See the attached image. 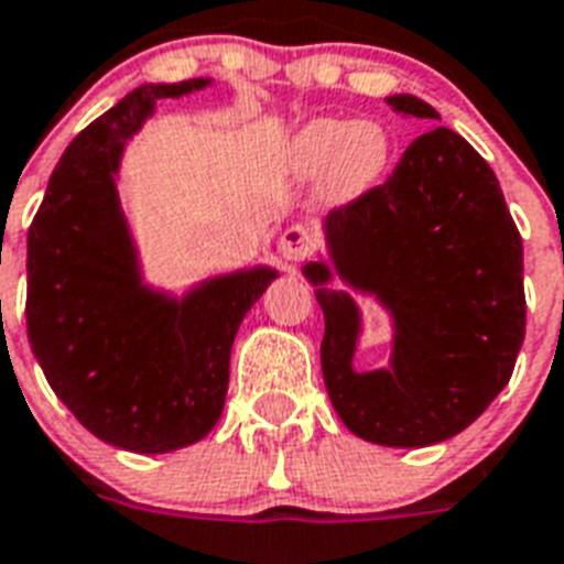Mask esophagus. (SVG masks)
Wrapping results in <instances>:
<instances>
[{"label":"esophagus","instance_id":"1","mask_svg":"<svg viewBox=\"0 0 564 564\" xmlns=\"http://www.w3.org/2000/svg\"><path fill=\"white\" fill-rule=\"evenodd\" d=\"M317 250V232L303 224H294V227H288L279 238V253L282 259L291 261V264H303L305 259H311Z\"/></svg>","mask_w":564,"mask_h":564}]
</instances>
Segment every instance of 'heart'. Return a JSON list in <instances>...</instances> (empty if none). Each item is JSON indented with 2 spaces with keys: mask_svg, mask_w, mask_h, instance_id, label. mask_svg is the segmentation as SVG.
<instances>
[{
  "mask_svg": "<svg viewBox=\"0 0 564 564\" xmlns=\"http://www.w3.org/2000/svg\"><path fill=\"white\" fill-rule=\"evenodd\" d=\"M390 162V137L376 121L317 119L288 145V169L296 177H326L337 197H358L381 180Z\"/></svg>",
  "mask_w": 564,
  "mask_h": 564,
  "instance_id": "1",
  "label": "heart"
}]
</instances>
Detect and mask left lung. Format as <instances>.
<instances>
[{
  "label": "left lung",
  "mask_w": 564,
  "mask_h": 564,
  "mask_svg": "<svg viewBox=\"0 0 564 564\" xmlns=\"http://www.w3.org/2000/svg\"><path fill=\"white\" fill-rule=\"evenodd\" d=\"M395 112L440 119L416 96H390ZM332 267L376 293L397 326L387 370L351 367L359 315L327 285L326 261H308L326 335L323 378L355 436L422 448L460 434L501 393L524 344V250L489 162L460 133L413 139L393 174L328 212Z\"/></svg>",
  "instance_id": "left-lung-1"
}]
</instances>
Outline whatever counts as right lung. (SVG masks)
<instances>
[{
    "label": "right lung",
    "instance_id": "right-lung-1",
    "mask_svg": "<svg viewBox=\"0 0 564 564\" xmlns=\"http://www.w3.org/2000/svg\"><path fill=\"white\" fill-rule=\"evenodd\" d=\"M206 84H145L80 130L29 227L31 352L80 425L124 452L165 454L209 434L227 399L238 326L276 279L270 268L241 270L171 300L139 276L116 195L124 139L156 98Z\"/></svg>",
    "mask_w": 564,
    "mask_h": 564
}]
</instances>
